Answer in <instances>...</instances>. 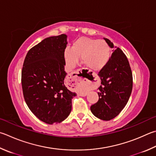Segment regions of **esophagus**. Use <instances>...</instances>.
Instances as JSON below:
<instances>
[{
  "mask_svg": "<svg viewBox=\"0 0 156 156\" xmlns=\"http://www.w3.org/2000/svg\"><path fill=\"white\" fill-rule=\"evenodd\" d=\"M73 78V81H74V84L76 85V84H78L80 82H83V83H84L85 84H89V82L88 80H87V79H83L80 76H78L77 75H76L74 76H72Z\"/></svg>",
  "mask_w": 156,
  "mask_h": 156,
  "instance_id": "esophagus-1",
  "label": "esophagus"
}]
</instances>
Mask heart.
Returning <instances> with one entry per match:
<instances>
[{
	"instance_id": "obj_1",
	"label": "heart",
	"mask_w": 156,
	"mask_h": 156,
	"mask_svg": "<svg viewBox=\"0 0 156 156\" xmlns=\"http://www.w3.org/2000/svg\"><path fill=\"white\" fill-rule=\"evenodd\" d=\"M111 56V50L105 41L82 37L73 42L72 48L66 47L63 57L69 67H73L81 56L82 62L93 71L98 72L106 66Z\"/></svg>"
}]
</instances>
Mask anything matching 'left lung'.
Returning <instances> with one entry per match:
<instances>
[{"label": "left lung", "instance_id": "obj_1", "mask_svg": "<svg viewBox=\"0 0 156 156\" xmlns=\"http://www.w3.org/2000/svg\"><path fill=\"white\" fill-rule=\"evenodd\" d=\"M111 48L112 53L106 66L98 73L101 86L98 88L99 100L90 106L96 117L109 121L117 117L129 100L132 90V73L128 60L123 51L108 39L104 38Z\"/></svg>", "mask_w": 156, "mask_h": 156}]
</instances>
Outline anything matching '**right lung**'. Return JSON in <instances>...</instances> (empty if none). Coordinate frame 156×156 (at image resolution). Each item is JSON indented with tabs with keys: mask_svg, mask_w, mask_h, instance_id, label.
Segmentation results:
<instances>
[{
	"mask_svg": "<svg viewBox=\"0 0 156 156\" xmlns=\"http://www.w3.org/2000/svg\"><path fill=\"white\" fill-rule=\"evenodd\" d=\"M67 39L66 34L44 39L29 50L22 67L25 101L39 120L50 125L68 117L72 100L76 95L64 84L67 73L63 51Z\"/></svg>",
	"mask_w": 156,
	"mask_h": 156,
	"instance_id": "right-lung-1",
	"label": "right lung"
}]
</instances>
